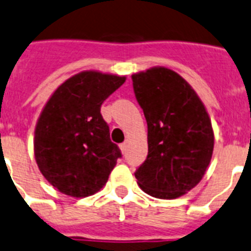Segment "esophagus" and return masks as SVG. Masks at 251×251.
<instances>
[{"instance_id": "1", "label": "esophagus", "mask_w": 251, "mask_h": 251, "mask_svg": "<svg viewBox=\"0 0 251 251\" xmlns=\"http://www.w3.org/2000/svg\"><path fill=\"white\" fill-rule=\"evenodd\" d=\"M120 149H121V151L125 154L126 152V149H127V144L126 143H123V144H120Z\"/></svg>"}]
</instances>
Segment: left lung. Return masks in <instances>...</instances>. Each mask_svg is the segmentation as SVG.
<instances>
[{"mask_svg": "<svg viewBox=\"0 0 251 251\" xmlns=\"http://www.w3.org/2000/svg\"><path fill=\"white\" fill-rule=\"evenodd\" d=\"M131 78L148 124V156L135 178L152 197H180L200 183L212 158L208 113L193 88L171 69L155 67Z\"/></svg>", "mask_w": 251, "mask_h": 251, "instance_id": "8db88e82", "label": "left lung"}]
</instances>
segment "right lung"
I'll return each mask as SVG.
<instances>
[{
	"label": "right lung",
	"mask_w": 251,
	"mask_h": 251,
	"mask_svg": "<svg viewBox=\"0 0 251 251\" xmlns=\"http://www.w3.org/2000/svg\"><path fill=\"white\" fill-rule=\"evenodd\" d=\"M125 79L80 72L60 84L41 111L35 127V159L45 179L64 195H95L121 158L101 104Z\"/></svg>",
	"instance_id": "add662e5"
}]
</instances>
